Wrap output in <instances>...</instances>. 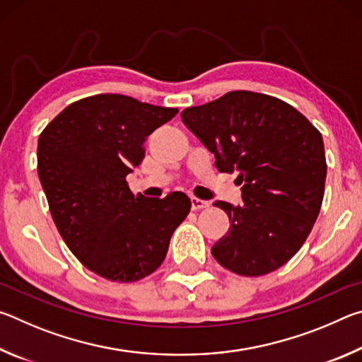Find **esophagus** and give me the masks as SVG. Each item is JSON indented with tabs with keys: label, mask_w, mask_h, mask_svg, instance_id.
Wrapping results in <instances>:
<instances>
[{
	"label": "esophagus",
	"mask_w": 362,
	"mask_h": 362,
	"mask_svg": "<svg viewBox=\"0 0 362 362\" xmlns=\"http://www.w3.org/2000/svg\"><path fill=\"white\" fill-rule=\"evenodd\" d=\"M192 211H199V209H204V207L209 206V203L207 201H203V199H198V198H192Z\"/></svg>",
	"instance_id": "1"
}]
</instances>
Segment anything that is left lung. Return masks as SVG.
Masks as SVG:
<instances>
[{
	"instance_id": "8db88e82",
	"label": "left lung",
	"mask_w": 362,
	"mask_h": 362,
	"mask_svg": "<svg viewBox=\"0 0 362 362\" xmlns=\"http://www.w3.org/2000/svg\"><path fill=\"white\" fill-rule=\"evenodd\" d=\"M180 116L220 173L236 170L243 185L244 204L214 203L230 218L214 259L241 276L283 267L321 211L327 173L321 132L289 103L250 90H231Z\"/></svg>"
}]
</instances>
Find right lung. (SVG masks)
<instances>
[{
    "instance_id": "add662e5",
    "label": "right lung",
    "mask_w": 362,
    "mask_h": 362,
    "mask_svg": "<svg viewBox=\"0 0 362 362\" xmlns=\"http://www.w3.org/2000/svg\"><path fill=\"white\" fill-rule=\"evenodd\" d=\"M179 110L121 94L70 103L38 139V175L60 236L83 265L116 283L148 276L188 216L185 193L134 194L126 182L150 134Z\"/></svg>"
}]
</instances>
